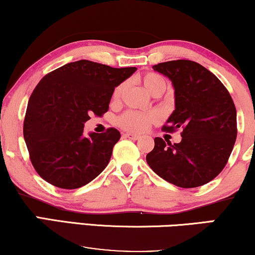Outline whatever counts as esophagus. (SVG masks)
Wrapping results in <instances>:
<instances>
[{
	"instance_id": "1",
	"label": "esophagus",
	"mask_w": 255,
	"mask_h": 255,
	"mask_svg": "<svg viewBox=\"0 0 255 255\" xmlns=\"http://www.w3.org/2000/svg\"><path fill=\"white\" fill-rule=\"evenodd\" d=\"M124 136H125V137H126V138L132 139V141H136V139H138V138H139V136H138V135H136V134H131V132H126V134H125Z\"/></svg>"
}]
</instances>
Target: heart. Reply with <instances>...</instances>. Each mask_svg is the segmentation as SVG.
<instances>
[{
  "instance_id": "b5f03b06",
  "label": "heart",
  "mask_w": 255,
  "mask_h": 255,
  "mask_svg": "<svg viewBox=\"0 0 255 255\" xmlns=\"http://www.w3.org/2000/svg\"><path fill=\"white\" fill-rule=\"evenodd\" d=\"M139 83H141L146 91L150 95L158 97L162 95L166 89V82L164 78L159 75L148 73L139 78ZM124 90V85L121 84L119 87L116 88L113 91L112 98L113 100H118L120 98L121 93ZM159 120V114L157 112H149V113H142L136 112V111H127L124 114L118 118L117 123L120 127H123L126 130L130 131H144L148 129L152 124L157 123Z\"/></svg>"
}]
</instances>
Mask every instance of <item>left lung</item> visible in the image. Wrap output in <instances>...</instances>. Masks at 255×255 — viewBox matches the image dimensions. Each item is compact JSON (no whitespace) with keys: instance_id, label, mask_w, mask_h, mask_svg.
<instances>
[{"instance_id":"1","label":"left lung","mask_w":255,"mask_h":255,"mask_svg":"<svg viewBox=\"0 0 255 255\" xmlns=\"http://www.w3.org/2000/svg\"><path fill=\"white\" fill-rule=\"evenodd\" d=\"M152 69L174 88L175 110L164 131L181 129V142L155 138L146 163L164 180L194 188L213 180L228 163L237 138V111L230 93L207 68L189 60L162 62Z\"/></svg>"}]
</instances>
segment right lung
<instances>
[{"mask_svg":"<svg viewBox=\"0 0 255 255\" xmlns=\"http://www.w3.org/2000/svg\"><path fill=\"white\" fill-rule=\"evenodd\" d=\"M135 70L80 60L42 77L28 100L23 132L31 163L44 180L75 189L102 173L121 135L109 128L87 137L84 124L109 111L114 89Z\"/></svg>","mask_w":255,"mask_h":255,"instance_id":"right-lung-1","label":"right lung"}]
</instances>
